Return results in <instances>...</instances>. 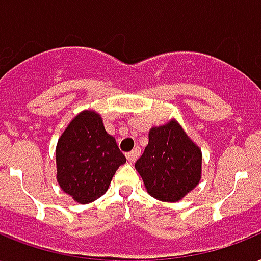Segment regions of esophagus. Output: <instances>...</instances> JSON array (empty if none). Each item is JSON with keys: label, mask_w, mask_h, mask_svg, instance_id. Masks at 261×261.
<instances>
[{"label": "esophagus", "mask_w": 261, "mask_h": 261, "mask_svg": "<svg viewBox=\"0 0 261 261\" xmlns=\"http://www.w3.org/2000/svg\"><path fill=\"white\" fill-rule=\"evenodd\" d=\"M139 155H140V149L139 148H135L133 151L126 153V159H128L129 163H135L136 162V159L139 158Z\"/></svg>", "instance_id": "34e87169"}]
</instances>
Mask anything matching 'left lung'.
Returning <instances> with one entry per match:
<instances>
[{"label":"left lung","instance_id":"1","mask_svg":"<svg viewBox=\"0 0 261 261\" xmlns=\"http://www.w3.org/2000/svg\"><path fill=\"white\" fill-rule=\"evenodd\" d=\"M149 195L175 203L196 188L201 178V149L175 120L153 126L148 145L135 163Z\"/></svg>","mask_w":261,"mask_h":261}]
</instances>
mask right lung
Here are the masks:
<instances>
[{"instance_id":"obj_1","label":"right lung","mask_w":261,"mask_h":261,"mask_svg":"<svg viewBox=\"0 0 261 261\" xmlns=\"http://www.w3.org/2000/svg\"><path fill=\"white\" fill-rule=\"evenodd\" d=\"M57 181L80 204L92 203L108 191L117 169L126 162L116 139L92 110L79 113L58 139Z\"/></svg>"}]
</instances>
